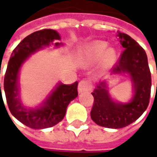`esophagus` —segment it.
Wrapping results in <instances>:
<instances>
[{
  "mask_svg": "<svg viewBox=\"0 0 157 157\" xmlns=\"http://www.w3.org/2000/svg\"><path fill=\"white\" fill-rule=\"evenodd\" d=\"M91 88H92V83H91V82H90L89 80H87V79L82 80L81 82H79V85H78L79 93L87 92V91H89Z\"/></svg>",
  "mask_w": 157,
  "mask_h": 157,
  "instance_id": "obj_1",
  "label": "esophagus"
}]
</instances>
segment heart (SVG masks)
<instances>
[{"mask_svg":"<svg viewBox=\"0 0 157 157\" xmlns=\"http://www.w3.org/2000/svg\"><path fill=\"white\" fill-rule=\"evenodd\" d=\"M80 59L84 63H93L100 59L101 66L108 68L115 63L117 54L113 48H107L105 43L98 42L86 47L82 52Z\"/></svg>","mask_w":157,"mask_h":157,"instance_id":"b5f03b06","label":"heart"}]
</instances>
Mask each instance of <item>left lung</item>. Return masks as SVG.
Returning <instances> with one entry per match:
<instances>
[{"instance_id": "left-lung-1", "label": "left lung", "mask_w": 157, "mask_h": 157, "mask_svg": "<svg viewBox=\"0 0 157 157\" xmlns=\"http://www.w3.org/2000/svg\"><path fill=\"white\" fill-rule=\"evenodd\" d=\"M117 37L124 50L111 75L128 74L133 96L128 102H116L109 94L107 80L97 85L92 92L94 103L91 118L97 124L109 128H124L137 120L148 107L151 88V75L144 48L126 33L118 32Z\"/></svg>"}]
</instances>
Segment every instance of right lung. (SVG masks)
<instances>
[{
    "mask_svg": "<svg viewBox=\"0 0 157 157\" xmlns=\"http://www.w3.org/2000/svg\"><path fill=\"white\" fill-rule=\"evenodd\" d=\"M58 40H60V36L53 29H43L33 33L16 47L9 59L4 78L6 102L12 115L29 128L42 129L57 124L65 117L69 103L78 96V82H75L71 85L58 82L39 107L27 108L20 98L19 72L23 63L39 49L52 44L55 47L63 44L62 43H54ZM0 92L2 98L1 83Z\"/></svg>",
    "mask_w": 157,
    "mask_h": 157,
    "instance_id": "1",
    "label": "right lung"
}]
</instances>
